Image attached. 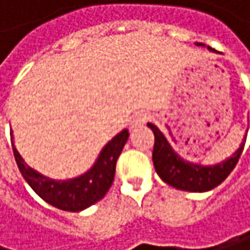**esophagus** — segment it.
<instances>
[{"instance_id": "34e87169", "label": "esophagus", "mask_w": 250, "mask_h": 250, "mask_svg": "<svg viewBox=\"0 0 250 250\" xmlns=\"http://www.w3.org/2000/svg\"><path fill=\"white\" fill-rule=\"evenodd\" d=\"M148 120V117H147V114H142V112H138L133 118H132V121H130V127L133 129V127H138V126H141V124H144Z\"/></svg>"}]
</instances>
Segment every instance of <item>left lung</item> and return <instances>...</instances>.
<instances>
[{"label": "left lung", "mask_w": 250, "mask_h": 250, "mask_svg": "<svg viewBox=\"0 0 250 250\" xmlns=\"http://www.w3.org/2000/svg\"><path fill=\"white\" fill-rule=\"evenodd\" d=\"M198 46H204L203 43H198ZM208 51L217 52L208 46ZM147 126L154 133V148H153V163L157 175L165 181L167 185L180 189V190H188V192H207L219 186L222 181L231 174V171L235 168L237 162L242 156V151L245 148V142L240 144L237 151L228 157L227 160L216 163V165L204 167L195 162L185 160L180 157L171 144L165 138L154 124L148 123Z\"/></svg>", "instance_id": "left-lung-1"}]
</instances>
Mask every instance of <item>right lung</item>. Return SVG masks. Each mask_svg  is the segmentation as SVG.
Masks as SVG:
<instances>
[{
    "label": "right lung",
    "instance_id": "1",
    "mask_svg": "<svg viewBox=\"0 0 250 250\" xmlns=\"http://www.w3.org/2000/svg\"><path fill=\"white\" fill-rule=\"evenodd\" d=\"M10 135L13 154L25 181L47 204L64 211L85 210L106 195L114 181L117 159L129 139V130H121L102 148L94 165L85 174L69 180H54L26 165L15 147L13 133Z\"/></svg>",
    "mask_w": 250,
    "mask_h": 250
}]
</instances>
